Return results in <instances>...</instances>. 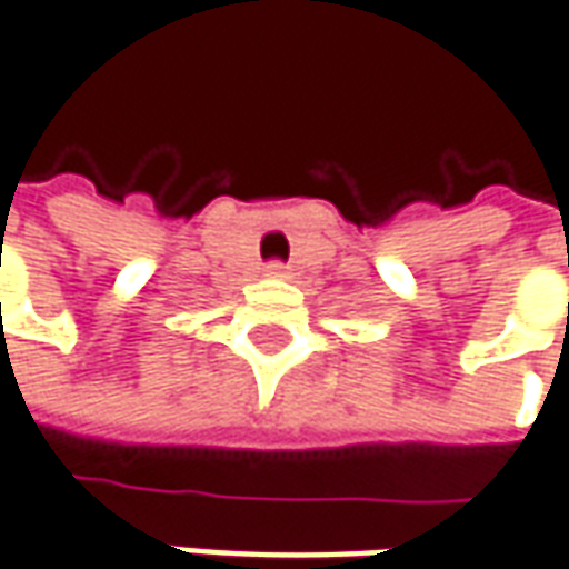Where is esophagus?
Returning <instances> with one entry per match:
<instances>
[{"label": "esophagus", "mask_w": 569, "mask_h": 569, "mask_svg": "<svg viewBox=\"0 0 569 569\" xmlns=\"http://www.w3.org/2000/svg\"><path fill=\"white\" fill-rule=\"evenodd\" d=\"M270 273H273V277H283L286 267H283V263H270Z\"/></svg>", "instance_id": "obj_1"}]
</instances>
